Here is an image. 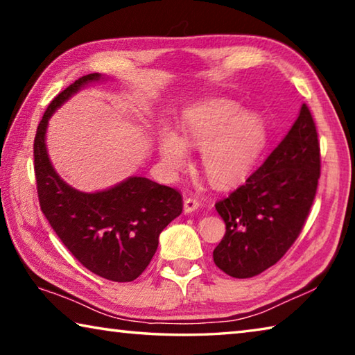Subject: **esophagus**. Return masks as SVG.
<instances>
[{
    "mask_svg": "<svg viewBox=\"0 0 355 355\" xmlns=\"http://www.w3.org/2000/svg\"><path fill=\"white\" fill-rule=\"evenodd\" d=\"M183 208H184V213L196 211V209L199 208V200H197L196 197H186L184 203H183Z\"/></svg>",
    "mask_w": 355,
    "mask_h": 355,
    "instance_id": "1",
    "label": "esophagus"
}]
</instances>
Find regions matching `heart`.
I'll return each mask as SVG.
<instances>
[{
	"mask_svg": "<svg viewBox=\"0 0 355 355\" xmlns=\"http://www.w3.org/2000/svg\"><path fill=\"white\" fill-rule=\"evenodd\" d=\"M184 144L200 148V166L216 188H228L249 175L266 144V125L255 112L243 111L236 101L214 98L184 114L182 137L163 131L158 148L166 169L186 164Z\"/></svg>",
	"mask_w": 355,
	"mask_h": 355,
	"instance_id": "heart-1",
	"label": "heart"
}]
</instances>
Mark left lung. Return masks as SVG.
<instances>
[{
	"label": "left lung",
	"instance_id": "1",
	"mask_svg": "<svg viewBox=\"0 0 355 355\" xmlns=\"http://www.w3.org/2000/svg\"><path fill=\"white\" fill-rule=\"evenodd\" d=\"M321 175L315 120L302 105L296 122L245 183L219 202L225 235L213 252L216 266L249 279L274 266L296 241L313 205Z\"/></svg>",
	"mask_w": 355,
	"mask_h": 355
}]
</instances>
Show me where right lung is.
<instances>
[{
	"label": "right lung",
	"instance_id": "right-lung-1",
	"mask_svg": "<svg viewBox=\"0 0 355 355\" xmlns=\"http://www.w3.org/2000/svg\"><path fill=\"white\" fill-rule=\"evenodd\" d=\"M100 78V73L81 76L48 105L34 137L37 196L53 230L84 268L107 280L131 282L152 261L159 233L182 214V194L144 177H130L106 191L81 192L53 169L45 146L51 114Z\"/></svg>",
	"mask_w": 355,
	"mask_h": 355
}]
</instances>
